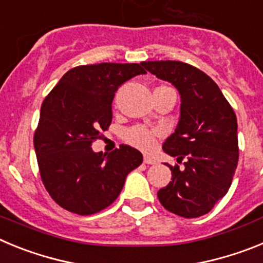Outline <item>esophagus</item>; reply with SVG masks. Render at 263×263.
Segmentation results:
<instances>
[{
	"instance_id": "obj_1",
	"label": "esophagus",
	"mask_w": 263,
	"mask_h": 263,
	"mask_svg": "<svg viewBox=\"0 0 263 263\" xmlns=\"http://www.w3.org/2000/svg\"><path fill=\"white\" fill-rule=\"evenodd\" d=\"M143 162H145L146 164H155V163H157V160L153 159V158H150V157H145Z\"/></svg>"
}]
</instances>
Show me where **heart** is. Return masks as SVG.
Listing matches in <instances>:
<instances>
[{
    "mask_svg": "<svg viewBox=\"0 0 263 263\" xmlns=\"http://www.w3.org/2000/svg\"><path fill=\"white\" fill-rule=\"evenodd\" d=\"M158 134H159L158 130L150 129V127L142 126V125H136L125 132L124 139L129 145L134 146L139 150L150 152L155 146Z\"/></svg>",
    "mask_w": 263,
    "mask_h": 263,
    "instance_id": "heart-1",
    "label": "heart"
}]
</instances>
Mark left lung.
Segmentation results:
<instances>
[{
    "instance_id": "1",
    "label": "left lung",
    "mask_w": 263,
    "mask_h": 263,
    "mask_svg": "<svg viewBox=\"0 0 263 263\" xmlns=\"http://www.w3.org/2000/svg\"><path fill=\"white\" fill-rule=\"evenodd\" d=\"M180 93V118L163 152L176 158L160 204L185 218L200 217L227 195L238 163L237 118L220 88L196 67L175 60L141 63Z\"/></svg>"
}]
</instances>
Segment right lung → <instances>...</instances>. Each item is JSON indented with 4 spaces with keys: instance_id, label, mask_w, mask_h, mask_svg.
<instances>
[{
    "instance_id": "1",
    "label": "right lung",
    "mask_w": 263,
    "mask_h": 263,
    "mask_svg": "<svg viewBox=\"0 0 263 263\" xmlns=\"http://www.w3.org/2000/svg\"><path fill=\"white\" fill-rule=\"evenodd\" d=\"M146 73L137 63H100L66 72L43 100L34 147L46 190L81 216L105 210L120 195L142 154L127 145L106 155L92 143L111 122V101L125 81Z\"/></svg>"
}]
</instances>
